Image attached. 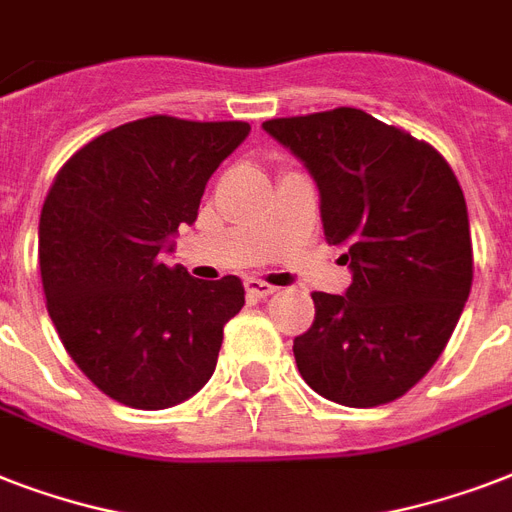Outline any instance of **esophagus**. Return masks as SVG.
Wrapping results in <instances>:
<instances>
[{
	"instance_id": "esophagus-1",
	"label": "esophagus",
	"mask_w": 512,
	"mask_h": 512,
	"mask_svg": "<svg viewBox=\"0 0 512 512\" xmlns=\"http://www.w3.org/2000/svg\"><path fill=\"white\" fill-rule=\"evenodd\" d=\"M244 287H247V295L255 297V300H265V297H271L279 292L273 284H265V281L260 279H247L244 281Z\"/></svg>"
}]
</instances>
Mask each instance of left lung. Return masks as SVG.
<instances>
[{
	"label": "left lung",
	"instance_id": "8db88e82",
	"mask_svg": "<svg viewBox=\"0 0 512 512\" xmlns=\"http://www.w3.org/2000/svg\"><path fill=\"white\" fill-rule=\"evenodd\" d=\"M319 188L329 244L353 273L345 295L313 292L295 361L342 406L396 401L428 374L473 284L465 196L436 148L358 108L263 122Z\"/></svg>",
	"mask_w": 512,
	"mask_h": 512
}]
</instances>
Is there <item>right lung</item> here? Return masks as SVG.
<instances>
[{"instance_id": "add662e5", "label": "right lung", "mask_w": 512, "mask_h": 512, "mask_svg": "<svg viewBox=\"0 0 512 512\" xmlns=\"http://www.w3.org/2000/svg\"><path fill=\"white\" fill-rule=\"evenodd\" d=\"M247 122L148 116L76 151L39 217L47 311L76 366L132 409H167L215 372L225 321L244 305L236 276L167 268L212 172L247 140Z\"/></svg>"}]
</instances>
